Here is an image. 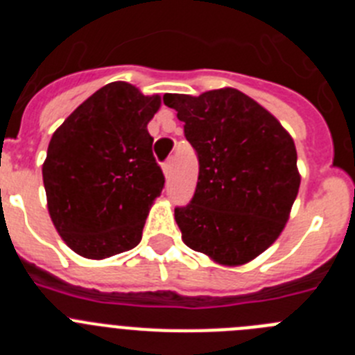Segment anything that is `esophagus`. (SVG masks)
<instances>
[{
    "instance_id": "1",
    "label": "esophagus",
    "mask_w": 355,
    "mask_h": 355,
    "mask_svg": "<svg viewBox=\"0 0 355 355\" xmlns=\"http://www.w3.org/2000/svg\"><path fill=\"white\" fill-rule=\"evenodd\" d=\"M172 171H174V158L167 159V162L163 163V172H165V175H167V178H171Z\"/></svg>"
}]
</instances>
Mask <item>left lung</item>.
<instances>
[{
    "label": "left lung",
    "instance_id": "8db88e82",
    "mask_svg": "<svg viewBox=\"0 0 355 355\" xmlns=\"http://www.w3.org/2000/svg\"><path fill=\"white\" fill-rule=\"evenodd\" d=\"M199 159L187 206L174 209L183 241L220 265H243L281 234L299 193L297 150L261 105L236 89L165 94Z\"/></svg>",
    "mask_w": 355,
    "mask_h": 355
}]
</instances>
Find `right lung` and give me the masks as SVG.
<instances>
[{
	"label": "right lung",
	"mask_w": 355,
	"mask_h": 355,
	"mask_svg": "<svg viewBox=\"0 0 355 355\" xmlns=\"http://www.w3.org/2000/svg\"><path fill=\"white\" fill-rule=\"evenodd\" d=\"M159 96L114 81L81 103L53 133L42 180L56 231L83 258L105 259L142 240L165 175L147 122Z\"/></svg>",
	"instance_id": "obj_1"
}]
</instances>
